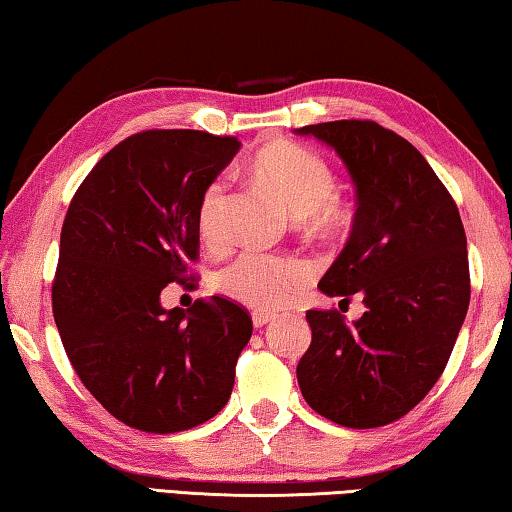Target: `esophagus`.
I'll use <instances>...</instances> for the list:
<instances>
[{
    "mask_svg": "<svg viewBox=\"0 0 512 512\" xmlns=\"http://www.w3.org/2000/svg\"><path fill=\"white\" fill-rule=\"evenodd\" d=\"M275 316L273 314H264V311H255L253 314V325L255 327H264L266 323H271Z\"/></svg>",
    "mask_w": 512,
    "mask_h": 512,
    "instance_id": "esophagus-1",
    "label": "esophagus"
}]
</instances>
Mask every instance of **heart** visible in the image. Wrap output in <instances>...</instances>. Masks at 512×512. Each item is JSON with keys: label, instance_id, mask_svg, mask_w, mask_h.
<instances>
[{"label": "heart", "instance_id": "1", "mask_svg": "<svg viewBox=\"0 0 512 512\" xmlns=\"http://www.w3.org/2000/svg\"><path fill=\"white\" fill-rule=\"evenodd\" d=\"M255 171L284 198L296 216H307L318 232H339L350 221L343 203L334 201L336 178L329 164L305 146L282 142L255 158ZM230 192L225 180H214L198 205V228L207 241L225 237ZM309 280V268L291 257L244 253L216 275L223 296L248 307L273 309Z\"/></svg>", "mask_w": 512, "mask_h": 512}]
</instances>
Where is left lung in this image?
<instances>
[{
  "mask_svg": "<svg viewBox=\"0 0 512 512\" xmlns=\"http://www.w3.org/2000/svg\"><path fill=\"white\" fill-rule=\"evenodd\" d=\"M334 149L357 189L341 255L320 277L325 296L361 293L366 311H307L311 345L296 375L316 413L372 429L409 413L431 391L470 307L467 239L454 198L429 162L375 121L302 126Z\"/></svg>",
  "mask_w": 512,
  "mask_h": 512,
  "instance_id": "1",
  "label": "left lung"
}]
</instances>
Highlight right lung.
<instances>
[{
	"label": "right lung",
	"instance_id": "1",
	"mask_svg": "<svg viewBox=\"0 0 512 512\" xmlns=\"http://www.w3.org/2000/svg\"><path fill=\"white\" fill-rule=\"evenodd\" d=\"M239 146L201 131L131 135L69 203L54 320L76 375L128 427L185 431L230 400L248 311L219 296L164 309L160 293L198 257V205Z\"/></svg>",
	"mask_w": 512,
	"mask_h": 512
}]
</instances>
